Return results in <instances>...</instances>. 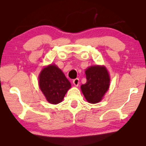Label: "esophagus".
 Wrapping results in <instances>:
<instances>
[{"label":"esophagus","instance_id":"obj_1","mask_svg":"<svg viewBox=\"0 0 146 146\" xmlns=\"http://www.w3.org/2000/svg\"><path fill=\"white\" fill-rule=\"evenodd\" d=\"M73 83L75 86H78L79 84V79L78 78L74 79V80H73Z\"/></svg>","mask_w":146,"mask_h":146}]
</instances>
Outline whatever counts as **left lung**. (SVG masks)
<instances>
[{
    "instance_id": "left-lung-1",
    "label": "left lung",
    "mask_w": 146,
    "mask_h": 146,
    "mask_svg": "<svg viewBox=\"0 0 146 146\" xmlns=\"http://www.w3.org/2000/svg\"><path fill=\"white\" fill-rule=\"evenodd\" d=\"M86 83L81 86V90L89 103L96 104L102 99L110 88V77L104 66H92L86 69Z\"/></svg>"
}]
</instances>
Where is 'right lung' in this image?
<instances>
[{
    "label": "right lung",
    "instance_id": "1",
    "mask_svg": "<svg viewBox=\"0 0 146 146\" xmlns=\"http://www.w3.org/2000/svg\"><path fill=\"white\" fill-rule=\"evenodd\" d=\"M38 84L47 101L52 104L61 102L71 88L70 81L55 64L42 69L39 74Z\"/></svg>",
    "mask_w": 146,
    "mask_h": 146
}]
</instances>
